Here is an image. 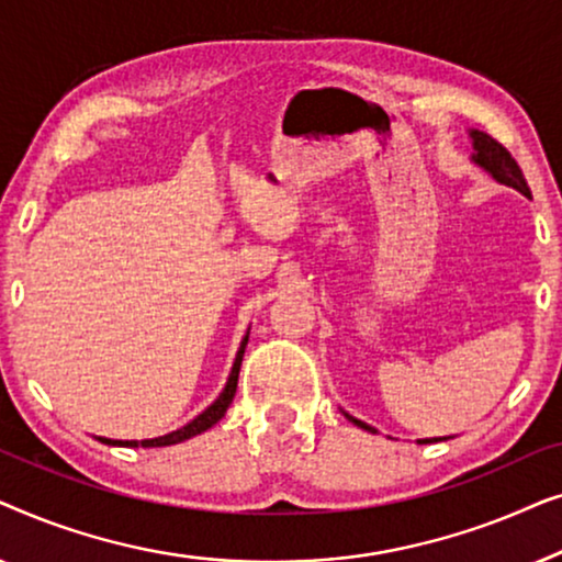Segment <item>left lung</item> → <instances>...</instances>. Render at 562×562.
<instances>
[{"instance_id":"8db88e82","label":"left lung","mask_w":562,"mask_h":562,"mask_svg":"<svg viewBox=\"0 0 562 562\" xmlns=\"http://www.w3.org/2000/svg\"><path fill=\"white\" fill-rule=\"evenodd\" d=\"M468 137H471V145H473V153H471L473 166H479L481 171H486L491 179L504 183V187H512V189L521 191L525 196H529V187L525 181V173H521L517 160L512 158V153L506 150L502 143H496L494 137L481 133V130H468ZM342 414L352 422V425L366 429V432H373V435L379 432V429L366 425V422L350 417L348 412H342ZM440 440H450V437H425V440H417V442L427 445V442H440Z\"/></svg>"}]
</instances>
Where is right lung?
Returning a JSON list of instances; mask_svg holds the SVG:
<instances>
[{
  "instance_id": "1",
  "label": "right lung",
  "mask_w": 562,
  "mask_h": 562,
  "mask_svg": "<svg viewBox=\"0 0 562 562\" xmlns=\"http://www.w3.org/2000/svg\"><path fill=\"white\" fill-rule=\"evenodd\" d=\"M248 337H250V327L243 337L240 348H237L233 371H229V375H227V383H225V389H222V394L214 398V402L206 406L202 414H196L194 419L187 422V425L173 429V432H168V435L153 437V440H110V437H97V440L104 442V445H117V448H166V445H179L183 440H191V437L206 432V429L214 427L222 417H225L227 406L233 404L235 391H237V375H240V366H243V356H245V345H248Z\"/></svg>"
}]
</instances>
